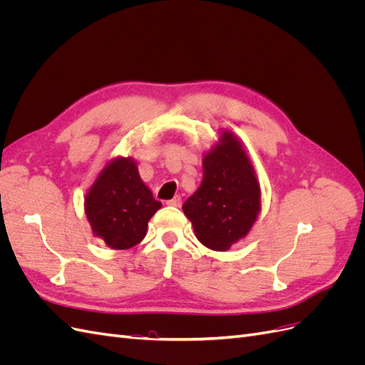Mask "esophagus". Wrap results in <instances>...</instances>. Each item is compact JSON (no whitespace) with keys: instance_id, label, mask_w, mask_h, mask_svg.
<instances>
[{"instance_id":"34e87169","label":"esophagus","mask_w":365,"mask_h":365,"mask_svg":"<svg viewBox=\"0 0 365 365\" xmlns=\"http://www.w3.org/2000/svg\"><path fill=\"white\" fill-rule=\"evenodd\" d=\"M181 196L180 195H176L175 197H172V200L170 201H168V202H165V204H168V205H172V207H181Z\"/></svg>"}]
</instances>
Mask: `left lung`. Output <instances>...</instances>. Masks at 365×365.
<instances>
[{"mask_svg": "<svg viewBox=\"0 0 365 365\" xmlns=\"http://www.w3.org/2000/svg\"><path fill=\"white\" fill-rule=\"evenodd\" d=\"M260 207L259 178L244 143L220 129L216 145L202 153V182L182 205L196 239L227 251L248 236Z\"/></svg>", "mask_w": 365, "mask_h": 365, "instance_id": "1", "label": "left lung"}]
</instances>
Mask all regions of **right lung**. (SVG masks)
<instances>
[{
	"mask_svg": "<svg viewBox=\"0 0 365 365\" xmlns=\"http://www.w3.org/2000/svg\"><path fill=\"white\" fill-rule=\"evenodd\" d=\"M83 207L94 237L113 250H128L145 239L148 222L161 202L141 181L135 160L115 157L98 172Z\"/></svg>",
	"mask_w": 365,
	"mask_h": 365,
	"instance_id": "1",
	"label": "right lung"
}]
</instances>
